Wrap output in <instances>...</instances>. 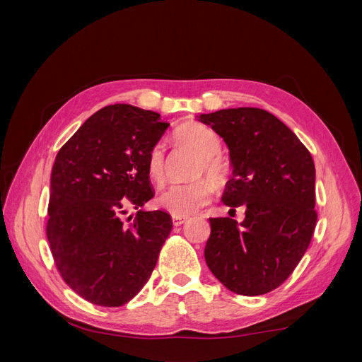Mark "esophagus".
<instances>
[{
	"label": "esophagus",
	"mask_w": 362,
	"mask_h": 362,
	"mask_svg": "<svg viewBox=\"0 0 362 362\" xmlns=\"http://www.w3.org/2000/svg\"><path fill=\"white\" fill-rule=\"evenodd\" d=\"M187 221H189V217H185V216H172V222L175 226H181Z\"/></svg>",
	"instance_id": "obj_1"
}]
</instances>
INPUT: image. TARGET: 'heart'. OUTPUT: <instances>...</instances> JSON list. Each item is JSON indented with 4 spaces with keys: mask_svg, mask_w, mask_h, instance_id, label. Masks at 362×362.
Returning a JSON list of instances; mask_svg holds the SVG:
<instances>
[{
    "mask_svg": "<svg viewBox=\"0 0 362 362\" xmlns=\"http://www.w3.org/2000/svg\"><path fill=\"white\" fill-rule=\"evenodd\" d=\"M175 139L190 146L202 156L196 173H206L214 182H222L228 175V161L218 154L222 148L221 137L211 128L198 122H189L178 127ZM146 170L149 178L161 184L164 181V145L156 144L148 152ZM213 187L208 180L201 178L190 182L173 184L158 196V205L173 216H190L210 202Z\"/></svg>",
    "mask_w": 362,
    "mask_h": 362,
    "instance_id": "b5f03b06",
    "label": "heart"
}]
</instances>
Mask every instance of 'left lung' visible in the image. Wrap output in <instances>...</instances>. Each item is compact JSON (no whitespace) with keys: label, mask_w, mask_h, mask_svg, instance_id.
Returning a JSON list of instances; mask_svg holds the SVG:
<instances>
[{"label":"left lung","mask_w":362,"mask_h":362,"mask_svg":"<svg viewBox=\"0 0 362 362\" xmlns=\"http://www.w3.org/2000/svg\"><path fill=\"white\" fill-rule=\"evenodd\" d=\"M229 148L233 178L222 202L246 208L242 223L210 217L205 261L233 293L278 288L308 249L315 229V168L310 151L272 113L238 107L201 115Z\"/></svg>","instance_id":"1"}]
</instances>
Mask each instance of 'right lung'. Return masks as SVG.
Listing matches in <instances>:
<instances>
[{"label": "right lung", "instance_id": "obj_1", "mask_svg": "<svg viewBox=\"0 0 362 362\" xmlns=\"http://www.w3.org/2000/svg\"><path fill=\"white\" fill-rule=\"evenodd\" d=\"M169 127L160 115L115 104L92 115L54 161L47 237L63 281L83 299L122 306L145 287L172 231L154 198L146 157ZM128 206L138 210L127 223Z\"/></svg>", "mask_w": 362, "mask_h": 362}]
</instances>
